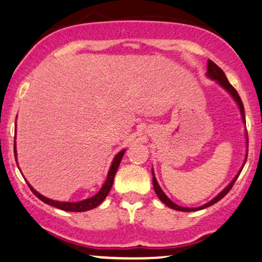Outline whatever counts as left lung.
<instances>
[{"label":"left lung","mask_w":262,"mask_h":262,"mask_svg":"<svg viewBox=\"0 0 262 262\" xmlns=\"http://www.w3.org/2000/svg\"><path fill=\"white\" fill-rule=\"evenodd\" d=\"M208 73H207V75H208V76L210 77V79H213V80H217L219 83H221L222 86L224 87L225 90H227L228 92L230 93L231 96H233V98L234 100L236 101V103L239 104V108H240V112H242V116H243V119H244L245 121V114H244V106H243V102H242V98H240V96H239V93L236 92V90L234 89L233 86L230 85V82L229 81H228V79H227V76H225L224 75V73H223V70H222L221 68H219L218 65H215L214 62L212 61V60H208ZM245 162H246V160H245ZM243 170V169H242ZM242 170L239 171V173H237V175L235 176V179L233 180V181H231L229 185L227 186V187H225L223 191L221 192V193L218 194L217 197L215 198H213L212 201H210V202H208V203H206V204H203L202 207H200V208H186V207H181V206H177L176 203H173L172 201H170L169 198H167V196L166 194L164 193V191H162V189L160 188V186H159V183H158V181H156V179H155V176L152 177V185H154V189H155V192H156V194H158V197L160 198V201L162 203H165L166 204L167 207H170V208H172V209H176V210H180V212H193V210H198V209H203V208H207V207H209V206H212V204H214V203H217L218 201H221L222 198H223L225 194L228 193V192L230 191L231 189V187H233V185L234 183H235V181H236V179L237 177H239V175H240V172H242Z\"/></svg>","instance_id":"1"}]
</instances>
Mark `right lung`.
Segmentation results:
<instances>
[{"label":"right lung","mask_w":262,"mask_h":262,"mask_svg":"<svg viewBox=\"0 0 262 262\" xmlns=\"http://www.w3.org/2000/svg\"><path fill=\"white\" fill-rule=\"evenodd\" d=\"M14 144H16V141H14ZM124 152H125V150H122L121 152H118V154L116 155V158H114V160L112 162V166H111V169H110V172H108L106 182H104V185L102 186V188L98 191V193L95 194V196L91 198H87V200L80 201V202H75V203L74 202H59V201L49 200V198L41 196L40 193H38V192L35 191V189L33 188L29 183H28V186H29V188H31V191L39 198V200L43 201L44 203L50 204V206L56 207V208H59V209L66 210V212H85V210L93 209V208H96L98 204H101L102 202H103L104 198L107 197L108 192H110L111 188H112L114 175H116L117 170H118V166H119V164H121V160H122L123 155H124ZM14 156H16V148H14Z\"/></svg>","instance_id":"1"}]
</instances>
